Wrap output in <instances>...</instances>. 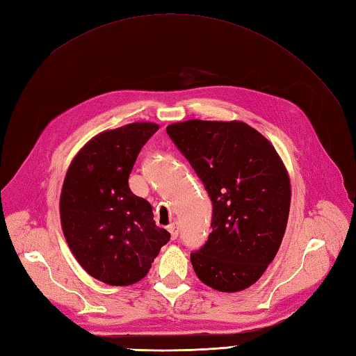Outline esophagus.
I'll return each mask as SVG.
<instances>
[{
	"label": "esophagus",
	"instance_id": "esophagus-1",
	"mask_svg": "<svg viewBox=\"0 0 356 356\" xmlns=\"http://www.w3.org/2000/svg\"><path fill=\"white\" fill-rule=\"evenodd\" d=\"M168 231H170V234H171V238L176 240L177 236H179V225H177V223H171V225L168 226Z\"/></svg>",
	"mask_w": 356,
	"mask_h": 356
}]
</instances>
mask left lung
Listing matches in <instances>:
<instances>
[{"mask_svg": "<svg viewBox=\"0 0 356 356\" xmlns=\"http://www.w3.org/2000/svg\"><path fill=\"white\" fill-rule=\"evenodd\" d=\"M166 133L213 202L208 241L191 254L195 275L216 291H243L275 259L284 236L291 180L282 157L240 120L191 119Z\"/></svg>", "mask_w": 356, "mask_h": 356, "instance_id": "left-lung-1", "label": "left lung"}]
</instances>
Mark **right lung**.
<instances>
[{"label": "right lung", "instance_id": "add662e5", "mask_svg": "<svg viewBox=\"0 0 356 356\" xmlns=\"http://www.w3.org/2000/svg\"><path fill=\"white\" fill-rule=\"evenodd\" d=\"M157 130L154 122H133L102 131L67 170L59 199L64 237L81 266L102 283L140 282L170 241L149 203L128 186L136 159Z\"/></svg>", "mask_w": 356, "mask_h": 356}]
</instances>
